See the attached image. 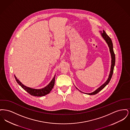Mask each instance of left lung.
<instances>
[{
	"mask_svg": "<svg viewBox=\"0 0 130 130\" xmlns=\"http://www.w3.org/2000/svg\"><path fill=\"white\" fill-rule=\"evenodd\" d=\"M101 34V36H102V37H103V38L105 40L106 42L108 44V47L110 49V52L111 54V70H110V74L109 75L108 78V79L106 80L105 83L104 84H103L101 86L99 87V88H98L96 90H95L94 92H93L92 93H85L89 95H93V94H95L96 93L99 92L101 90H102L104 87H105L111 80L112 75L113 74V69L115 65V61H116V57H115V55L113 52V44L112 43V41H111V39L110 38V37H109L107 34L106 33L105 31H103V32H102L101 31H99ZM77 89H78L76 87H75ZM78 90H79L81 93H82L81 91H80L78 89Z\"/></svg>",
	"mask_w": 130,
	"mask_h": 130,
	"instance_id": "1",
	"label": "left lung"
}]
</instances>
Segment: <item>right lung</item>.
Listing matches in <instances>:
<instances>
[{
    "label": "right lung",
    "instance_id": "add662e5",
    "mask_svg": "<svg viewBox=\"0 0 130 130\" xmlns=\"http://www.w3.org/2000/svg\"><path fill=\"white\" fill-rule=\"evenodd\" d=\"M14 76L15 79L17 81V82H18V83L24 90H25L27 92H28L31 95H33V96H44V95L49 93L50 92L52 91V89L53 88V87L54 86V85H55L56 75L54 76L53 79L50 82L49 84L47 86L43 88L39 89H34V88H30L24 85H23L20 81L19 80L15 75H14Z\"/></svg>",
    "mask_w": 130,
    "mask_h": 130
}]
</instances>
